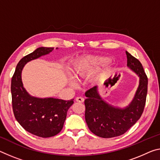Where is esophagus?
<instances>
[{"instance_id": "esophagus-1", "label": "esophagus", "mask_w": 160, "mask_h": 160, "mask_svg": "<svg viewBox=\"0 0 160 160\" xmlns=\"http://www.w3.org/2000/svg\"><path fill=\"white\" fill-rule=\"evenodd\" d=\"M84 98H82V97H78L76 98V101L78 102H84Z\"/></svg>"}]
</instances>
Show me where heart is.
Instances as JSON below:
<instances>
[{
  "label": "heart",
  "mask_w": 160,
  "mask_h": 160,
  "mask_svg": "<svg viewBox=\"0 0 160 160\" xmlns=\"http://www.w3.org/2000/svg\"><path fill=\"white\" fill-rule=\"evenodd\" d=\"M106 62L104 58L88 57L82 60H78L73 65V74L75 77L78 76H86L92 73L97 68ZM101 75L96 78H100Z\"/></svg>",
  "instance_id": "heart-1"
}]
</instances>
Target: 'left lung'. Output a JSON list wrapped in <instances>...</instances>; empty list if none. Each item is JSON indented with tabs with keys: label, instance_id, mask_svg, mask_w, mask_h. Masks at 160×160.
I'll return each instance as SVG.
<instances>
[{
	"label": "left lung",
	"instance_id": "left-lung-1",
	"mask_svg": "<svg viewBox=\"0 0 160 160\" xmlns=\"http://www.w3.org/2000/svg\"><path fill=\"white\" fill-rule=\"evenodd\" d=\"M128 66L139 77V85L132 102L125 109L115 108L102 100L97 86L85 92V121L90 130L102 138H110L125 134L142 114L148 94V78L142 63L126 51Z\"/></svg>",
	"mask_w": 160,
	"mask_h": 160
}]
</instances>
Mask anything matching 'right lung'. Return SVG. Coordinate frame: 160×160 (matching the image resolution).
<instances>
[{
  "mask_svg": "<svg viewBox=\"0 0 160 160\" xmlns=\"http://www.w3.org/2000/svg\"><path fill=\"white\" fill-rule=\"evenodd\" d=\"M53 49L41 47L25 55L18 63L11 80L12 107L16 120L28 132L45 138L56 135L62 130L74 99L63 100L31 97L22 86L21 72L28 62L48 54Z\"/></svg>",
  "mask_w": 160,
  "mask_h": 160,
  "instance_id": "obj_1",
  "label": "right lung"
}]
</instances>
